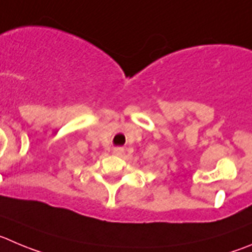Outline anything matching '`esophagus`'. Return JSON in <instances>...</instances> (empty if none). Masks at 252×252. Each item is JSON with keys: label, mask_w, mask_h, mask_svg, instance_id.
I'll return each instance as SVG.
<instances>
[{"label": "esophagus", "mask_w": 252, "mask_h": 252, "mask_svg": "<svg viewBox=\"0 0 252 252\" xmlns=\"http://www.w3.org/2000/svg\"><path fill=\"white\" fill-rule=\"evenodd\" d=\"M113 154L121 157V155L124 154V149H123V148H119V147L118 148H114V149H113Z\"/></svg>", "instance_id": "esophagus-1"}]
</instances>
